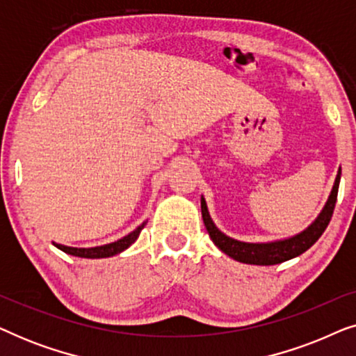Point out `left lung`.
<instances>
[{
  "label": "left lung",
  "mask_w": 356,
  "mask_h": 356,
  "mask_svg": "<svg viewBox=\"0 0 356 356\" xmlns=\"http://www.w3.org/2000/svg\"><path fill=\"white\" fill-rule=\"evenodd\" d=\"M342 170L339 168L337 178H335L334 188L330 191V196L325 202L323 212L319 213L318 218L311 223V225L303 230L298 235L286 238V240L270 241V243H245L233 240V238L227 236L216 227L212 222L211 216H209L207 204L201 197V212L204 225L207 228L209 236L213 241L218 250L225 252L227 256L233 257L238 262L243 264H256V266H274L280 264V262L293 259V257L303 254L306 250H309L316 241L319 240L325 228H327L330 218H332L335 202H337V193H339V183Z\"/></svg>",
  "instance_id": "8db88e82"
}]
</instances>
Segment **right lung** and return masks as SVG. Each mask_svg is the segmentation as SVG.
<instances>
[{
  "mask_svg": "<svg viewBox=\"0 0 356 356\" xmlns=\"http://www.w3.org/2000/svg\"><path fill=\"white\" fill-rule=\"evenodd\" d=\"M144 227H145V223H143V225H139L134 232H131L129 235H126L124 238H121V240L115 241V243H110V245H104V246L71 248V246L56 245V243H53V245H55L58 250H61L63 252H66V254L77 256V257H87V259H99V257H110V256L120 254L121 251L128 250V248L133 245L136 240H138L139 233H140V230H143Z\"/></svg>",
  "mask_w": 356,
  "mask_h": 356,
  "instance_id": "1",
  "label": "right lung"
}]
</instances>
